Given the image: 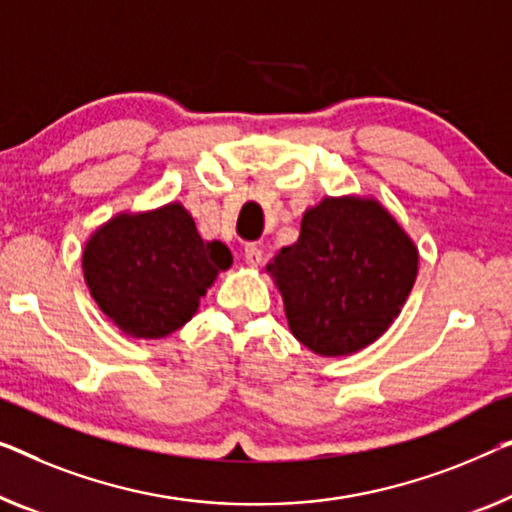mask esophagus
I'll return each instance as SVG.
<instances>
[{
	"label": "esophagus",
	"instance_id": "obj_1",
	"mask_svg": "<svg viewBox=\"0 0 512 512\" xmlns=\"http://www.w3.org/2000/svg\"><path fill=\"white\" fill-rule=\"evenodd\" d=\"M244 261H247V265H251V268L261 265L263 261L261 247H256V244H247V247H244Z\"/></svg>",
	"mask_w": 512,
	"mask_h": 512
}]
</instances>
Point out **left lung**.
<instances>
[{"instance_id":"obj_1","label":"left lung","mask_w":512,"mask_h":512,"mask_svg":"<svg viewBox=\"0 0 512 512\" xmlns=\"http://www.w3.org/2000/svg\"><path fill=\"white\" fill-rule=\"evenodd\" d=\"M268 272L293 337L337 358L376 342L399 316L416 284L418 249L374 198H323Z\"/></svg>"}]
</instances>
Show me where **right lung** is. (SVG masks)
Segmentation results:
<instances>
[{"label": "right lung", "mask_w": 512, "mask_h": 512, "mask_svg": "<svg viewBox=\"0 0 512 512\" xmlns=\"http://www.w3.org/2000/svg\"><path fill=\"white\" fill-rule=\"evenodd\" d=\"M233 263L224 242H205L180 203L122 212L83 251L96 305L124 335L161 339L196 314L198 300Z\"/></svg>", "instance_id": "right-lung-1"}]
</instances>
